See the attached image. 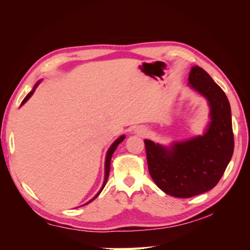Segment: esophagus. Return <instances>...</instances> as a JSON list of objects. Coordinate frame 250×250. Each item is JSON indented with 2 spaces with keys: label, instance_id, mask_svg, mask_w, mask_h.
Wrapping results in <instances>:
<instances>
[{
  "label": "esophagus",
  "instance_id": "1",
  "mask_svg": "<svg viewBox=\"0 0 250 250\" xmlns=\"http://www.w3.org/2000/svg\"><path fill=\"white\" fill-rule=\"evenodd\" d=\"M147 132V129L144 126H137L134 128V133H137L139 135H144L146 134Z\"/></svg>",
  "mask_w": 250,
  "mask_h": 250
}]
</instances>
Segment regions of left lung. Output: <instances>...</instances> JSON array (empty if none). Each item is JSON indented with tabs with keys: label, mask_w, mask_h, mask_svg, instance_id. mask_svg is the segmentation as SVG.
Masks as SVG:
<instances>
[{
	"label": "left lung",
	"mask_w": 250,
	"mask_h": 250,
	"mask_svg": "<svg viewBox=\"0 0 250 250\" xmlns=\"http://www.w3.org/2000/svg\"><path fill=\"white\" fill-rule=\"evenodd\" d=\"M188 84L209 105L210 122L203 135L166 147L145 140L148 169L166 194L190 198L211 190L221 179L233 153L231 111L228 97L202 67L195 65Z\"/></svg>",
	"instance_id": "obj_1"
}]
</instances>
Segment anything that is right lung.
<instances>
[{"label":"right lung","instance_id":"1","mask_svg":"<svg viewBox=\"0 0 250 250\" xmlns=\"http://www.w3.org/2000/svg\"><path fill=\"white\" fill-rule=\"evenodd\" d=\"M40 84V81L36 83V84L34 85V87H33V89L31 90V92H30L26 97H25V99L22 100V102H21V105H22L24 104L25 102H27L28 100H29V98L31 97L32 95H33V93H34V90H35V88L37 87V85ZM125 139V135H122V137H120L118 140H116L115 142L112 143V145L110 146V148L108 149V151H107V153H106V158H105V176H104V181H103V185H102V187H101V188H100V191L97 193V195L95 196V197L93 198V199H90L87 203H89V202H92L94 199H96L98 196L100 195V193L102 192V190L104 188V187H105V185H106V181H107V179H108V175H109V170H110V160H111V156H112V154H113V152H115V150L117 149V147H118V145L120 143H122L123 142V140ZM87 203H85V204H87ZM84 204V206H85Z\"/></svg>","mask_w":250,"mask_h":250}]
</instances>
